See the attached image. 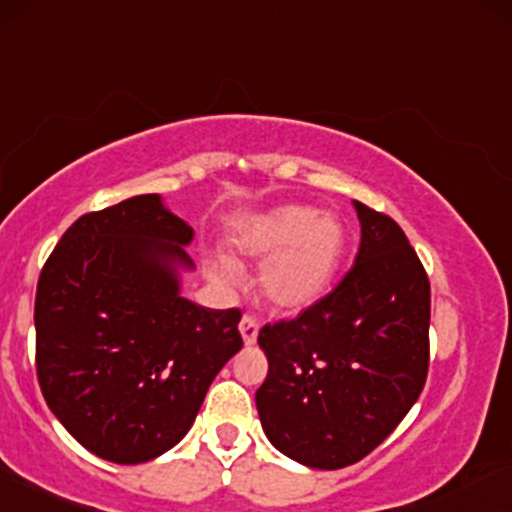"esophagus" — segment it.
Returning <instances> with one entry per match:
<instances>
[{"label":"esophagus","mask_w":512,"mask_h":512,"mask_svg":"<svg viewBox=\"0 0 512 512\" xmlns=\"http://www.w3.org/2000/svg\"><path fill=\"white\" fill-rule=\"evenodd\" d=\"M238 329H240V334H243L245 346H252V343L257 341V331H260V319H257L255 315H243Z\"/></svg>","instance_id":"obj_1"}]
</instances>
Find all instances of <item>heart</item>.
<instances>
[{"mask_svg":"<svg viewBox=\"0 0 512 512\" xmlns=\"http://www.w3.org/2000/svg\"><path fill=\"white\" fill-rule=\"evenodd\" d=\"M240 248L248 255L269 257L260 283L272 303L303 307L329 288L346 250V231L334 214L291 205L252 224L240 238ZM214 274L224 283L236 279L229 262L217 264Z\"/></svg>","mask_w":512,"mask_h":512,"instance_id":"1","label":"heart"}]
</instances>
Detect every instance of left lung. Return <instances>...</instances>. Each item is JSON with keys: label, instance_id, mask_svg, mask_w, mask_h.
Masks as SVG:
<instances>
[{"label": "left lung", "instance_id": "obj_1", "mask_svg": "<svg viewBox=\"0 0 512 512\" xmlns=\"http://www.w3.org/2000/svg\"><path fill=\"white\" fill-rule=\"evenodd\" d=\"M355 264L298 317L264 324L269 360L255 393L269 441L288 458L338 470L369 455L420 398L429 372L432 288L389 214L355 200Z\"/></svg>", "mask_w": 512, "mask_h": 512}]
</instances>
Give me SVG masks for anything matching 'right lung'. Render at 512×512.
Returning <instances> with one entry per match:
<instances>
[{
    "mask_svg": "<svg viewBox=\"0 0 512 512\" xmlns=\"http://www.w3.org/2000/svg\"><path fill=\"white\" fill-rule=\"evenodd\" d=\"M193 229L159 195L73 221L35 293V369L57 420L90 453L135 465L186 436L219 369L243 348L240 310L181 298L171 264Z\"/></svg>",
    "mask_w": 512,
    "mask_h": 512,
    "instance_id": "right-lung-1",
    "label": "right lung"
}]
</instances>
